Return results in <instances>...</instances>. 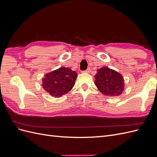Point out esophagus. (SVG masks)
Segmentation results:
<instances>
[{
    "label": "esophagus",
    "mask_w": 157,
    "mask_h": 157,
    "mask_svg": "<svg viewBox=\"0 0 157 157\" xmlns=\"http://www.w3.org/2000/svg\"><path fill=\"white\" fill-rule=\"evenodd\" d=\"M83 72H84V73H89L90 72V69L88 68V69H87L86 71H84Z\"/></svg>",
    "instance_id": "obj_1"
}]
</instances>
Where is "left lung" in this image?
I'll return each instance as SVG.
<instances>
[{
	"label": "left lung",
	"instance_id": "8db88e82",
	"mask_svg": "<svg viewBox=\"0 0 157 157\" xmlns=\"http://www.w3.org/2000/svg\"><path fill=\"white\" fill-rule=\"evenodd\" d=\"M95 84L99 92L109 96H118L124 89V80L117 71L107 67L97 70Z\"/></svg>",
	"mask_w": 157,
	"mask_h": 157
}]
</instances>
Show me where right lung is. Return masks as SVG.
Returning <instances> with one entry per match:
<instances>
[{
	"label": "right lung",
	"instance_id": "obj_1",
	"mask_svg": "<svg viewBox=\"0 0 157 157\" xmlns=\"http://www.w3.org/2000/svg\"><path fill=\"white\" fill-rule=\"evenodd\" d=\"M77 74L68 67H60L44 75L42 88L52 96L59 98L69 92L75 85Z\"/></svg>",
	"mask_w": 157,
	"mask_h": 157
}]
</instances>
